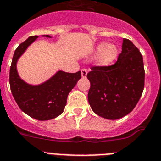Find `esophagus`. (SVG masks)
<instances>
[{
  "label": "esophagus",
  "instance_id": "34e87169",
  "mask_svg": "<svg viewBox=\"0 0 161 161\" xmlns=\"http://www.w3.org/2000/svg\"><path fill=\"white\" fill-rule=\"evenodd\" d=\"M81 75H82V78H86V75H87V69H82V70H81Z\"/></svg>",
  "mask_w": 161,
  "mask_h": 161
}]
</instances>
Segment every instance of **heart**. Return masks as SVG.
I'll return each instance as SVG.
<instances>
[{
    "mask_svg": "<svg viewBox=\"0 0 161 161\" xmlns=\"http://www.w3.org/2000/svg\"><path fill=\"white\" fill-rule=\"evenodd\" d=\"M119 54L118 47L115 44L102 42L98 44L94 52V55L98 57V63L102 66H109L117 60Z\"/></svg>",
    "mask_w": 161,
    "mask_h": 161,
    "instance_id": "b5f03b06",
    "label": "heart"
}]
</instances>
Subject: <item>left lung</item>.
Returning <instances> with one entry per match:
<instances>
[{
  "mask_svg": "<svg viewBox=\"0 0 161 161\" xmlns=\"http://www.w3.org/2000/svg\"><path fill=\"white\" fill-rule=\"evenodd\" d=\"M91 69L86 77L91 82L88 102L92 111L109 120L129 114L144 88L143 61L135 44L123 39L122 51L114 65Z\"/></svg>",
  "mask_w": 161,
  "mask_h": 161,
  "instance_id": "8db88e82",
  "label": "left lung"
}]
</instances>
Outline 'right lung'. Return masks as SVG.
Returning a JSON list of instances; mask_svg holds the SVG:
<instances>
[{
	"mask_svg": "<svg viewBox=\"0 0 161 161\" xmlns=\"http://www.w3.org/2000/svg\"><path fill=\"white\" fill-rule=\"evenodd\" d=\"M43 36L51 38L47 35ZM37 38V36H30L15 50L9 70V85L15 101L22 112L39 121H47L63 113L67 96L81 79V72L58 70L48 80L39 85L28 84L22 80L18 74L17 62Z\"/></svg>",
	"mask_w": 161,
	"mask_h": 161,
	"instance_id": "add662e5",
	"label": "right lung"
}]
</instances>
